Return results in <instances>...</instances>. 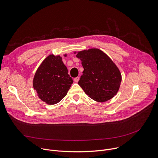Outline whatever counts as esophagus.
Returning <instances> with one entry per match:
<instances>
[{
	"instance_id": "1",
	"label": "esophagus",
	"mask_w": 158,
	"mask_h": 158,
	"mask_svg": "<svg viewBox=\"0 0 158 158\" xmlns=\"http://www.w3.org/2000/svg\"><path fill=\"white\" fill-rule=\"evenodd\" d=\"M79 80V77H76V78L74 79V81L75 82H78Z\"/></svg>"
}]
</instances>
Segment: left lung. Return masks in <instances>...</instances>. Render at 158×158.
Wrapping results in <instances>:
<instances>
[{
    "mask_svg": "<svg viewBox=\"0 0 158 158\" xmlns=\"http://www.w3.org/2000/svg\"><path fill=\"white\" fill-rule=\"evenodd\" d=\"M82 62L83 74L78 84L95 101L104 102L119 91L121 73L115 63L103 51L91 48L74 52Z\"/></svg>",
    "mask_w": 158,
    "mask_h": 158,
    "instance_id": "left-lung-1",
    "label": "left lung"
}]
</instances>
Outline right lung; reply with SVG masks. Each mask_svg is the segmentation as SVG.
Returning <instances> with one entry per match:
<instances>
[{"mask_svg": "<svg viewBox=\"0 0 158 158\" xmlns=\"http://www.w3.org/2000/svg\"><path fill=\"white\" fill-rule=\"evenodd\" d=\"M63 56L67 57V54ZM73 83L62 57L54 54H50L42 62L32 82L39 98L48 105L59 102L66 96Z\"/></svg>", "mask_w": 158, "mask_h": 158, "instance_id": "add662e5", "label": "right lung"}]
</instances>
